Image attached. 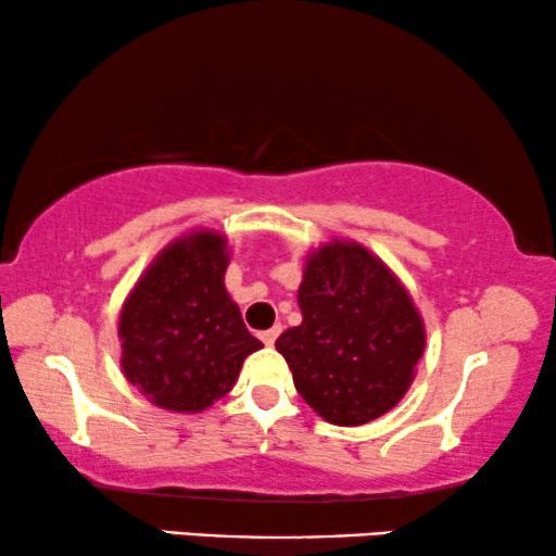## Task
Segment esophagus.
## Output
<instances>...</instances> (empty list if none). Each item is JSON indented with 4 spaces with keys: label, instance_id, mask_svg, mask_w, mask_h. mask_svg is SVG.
<instances>
[{
    "label": "esophagus",
    "instance_id": "1",
    "mask_svg": "<svg viewBox=\"0 0 556 556\" xmlns=\"http://www.w3.org/2000/svg\"><path fill=\"white\" fill-rule=\"evenodd\" d=\"M278 333H280V326H273V329H265V331H261L263 344H265V346H273V344H276Z\"/></svg>",
    "mask_w": 556,
    "mask_h": 556
}]
</instances>
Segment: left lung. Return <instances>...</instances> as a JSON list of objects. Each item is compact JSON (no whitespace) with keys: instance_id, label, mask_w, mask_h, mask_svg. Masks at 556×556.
I'll return each mask as SVG.
<instances>
[{"instance_id":"obj_1","label":"left lung","mask_w":556,"mask_h":556,"mask_svg":"<svg viewBox=\"0 0 556 556\" xmlns=\"http://www.w3.org/2000/svg\"><path fill=\"white\" fill-rule=\"evenodd\" d=\"M299 306L303 324L280 333L276 349L301 397L346 428L397 405L422 356L425 329L387 265L356 242L324 245L303 270Z\"/></svg>"}]
</instances>
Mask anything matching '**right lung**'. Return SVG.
I'll use <instances>...</instances> for the list:
<instances>
[{
  "mask_svg": "<svg viewBox=\"0 0 556 556\" xmlns=\"http://www.w3.org/2000/svg\"><path fill=\"white\" fill-rule=\"evenodd\" d=\"M227 242L192 232L151 263L121 311V367L156 407L202 413L225 397L263 344L225 291Z\"/></svg>",
  "mask_w": 556,
  "mask_h": 556,
  "instance_id": "obj_1",
  "label": "right lung"
}]
</instances>
